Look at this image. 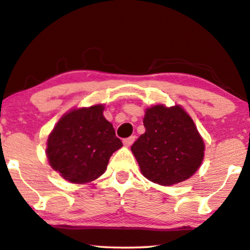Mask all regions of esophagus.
<instances>
[{
  "label": "esophagus",
  "mask_w": 250,
  "mask_h": 250,
  "mask_svg": "<svg viewBox=\"0 0 250 250\" xmlns=\"http://www.w3.org/2000/svg\"><path fill=\"white\" fill-rule=\"evenodd\" d=\"M135 139H136L135 136H131V137H129V138H125V139L124 140V145L126 146V147L131 146L132 144H133V142H135Z\"/></svg>",
  "instance_id": "1"
}]
</instances>
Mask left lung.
Instances as JSON below:
<instances>
[{
    "label": "left lung",
    "instance_id": "8db88e82",
    "mask_svg": "<svg viewBox=\"0 0 250 250\" xmlns=\"http://www.w3.org/2000/svg\"><path fill=\"white\" fill-rule=\"evenodd\" d=\"M143 122L146 131L131 150L144 177L161 186L190 178L202 164L205 145L187 112L179 105H154Z\"/></svg>",
    "mask_w": 250,
    "mask_h": 250
}]
</instances>
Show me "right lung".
Segmentation results:
<instances>
[{"label": "right lung", "instance_id": "obj_1", "mask_svg": "<svg viewBox=\"0 0 250 250\" xmlns=\"http://www.w3.org/2000/svg\"><path fill=\"white\" fill-rule=\"evenodd\" d=\"M102 104L71 110L60 119L47 139L50 165L72 184L101 177L122 142L103 115Z\"/></svg>", "mask_w": 250, "mask_h": 250}]
</instances>
